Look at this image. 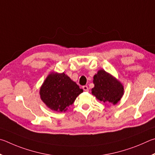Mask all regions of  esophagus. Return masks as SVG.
Here are the masks:
<instances>
[{"label": "esophagus", "instance_id": "obj_1", "mask_svg": "<svg viewBox=\"0 0 155 155\" xmlns=\"http://www.w3.org/2000/svg\"><path fill=\"white\" fill-rule=\"evenodd\" d=\"M82 88H83V90L84 91H88V86H82Z\"/></svg>", "mask_w": 155, "mask_h": 155}]
</instances>
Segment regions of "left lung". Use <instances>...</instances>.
I'll return each mask as SVG.
<instances>
[{
	"instance_id": "left-lung-1",
	"label": "left lung",
	"mask_w": 155,
	"mask_h": 155,
	"mask_svg": "<svg viewBox=\"0 0 155 155\" xmlns=\"http://www.w3.org/2000/svg\"><path fill=\"white\" fill-rule=\"evenodd\" d=\"M94 87L92 88V94L97 99L104 103L115 105L120 101L124 93L123 85L104 70H99L94 75Z\"/></svg>"
}]
</instances>
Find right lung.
Segmentation results:
<instances>
[{
  "label": "right lung",
  "mask_w": 155,
  "mask_h": 155,
  "mask_svg": "<svg viewBox=\"0 0 155 155\" xmlns=\"http://www.w3.org/2000/svg\"><path fill=\"white\" fill-rule=\"evenodd\" d=\"M82 92V89L64 73H51L43 82L40 95L49 108L61 112H65Z\"/></svg>",
  "instance_id": "add662e5"
}]
</instances>
